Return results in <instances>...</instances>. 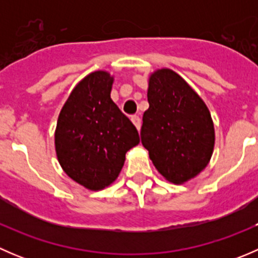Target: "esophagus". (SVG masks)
Masks as SVG:
<instances>
[{
	"instance_id": "1",
	"label": "esophagus",
	"mask_w": 258,
	"mask_h": 258,
	"mask_svg": "<svg viewBox=\"0 0 258 258\" xmlns=\"http://www.w3.org/2000/svg\"><path fill=\"white\" fill-rule=\"evenodd\" d=\"M131 121H132V123L135 124V127H136V128L140 131V128H141V119H140V117L139 116H132Z\"/></svg>"
}]
</instances>
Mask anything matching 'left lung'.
I'll return each instance as SVG.
<instances>
[{"label":"left lung","mask_w":258,"mask_h":258,"mask_svg":"<svg viewBox=\"0 0 258 258\" xmlns=\"http://www.w3.org/2000/svg\"><path fill=\"white\" fill-rule=\"evenodd\" d=\"M147 100L141 142L156 170L175 184L195 178L209 165L215 147V127L206 103L170 69L151 74Z\"/></svg>","instance_id":"8db88e82"}]
</instances>
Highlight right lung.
Returning <instances> with one entry per match:
<instances>
[{
    "label": "right lung",
    "mask_w": 258,
    "mask_h": 258,
    "mask_svg": "<svg viewBox=\"0 0 258 258\" xmlns=\"http://www.w3.org/2000/svg\"><path fill=\"white\" fill-rule=\"evenodd\" d=\"M113 76L95 71L75 86L57 119L54 148L62 170L91 191L116 181L139 132L111 100Z\"/></svg>",
    "instance_id": "1"
}]
</instances>
